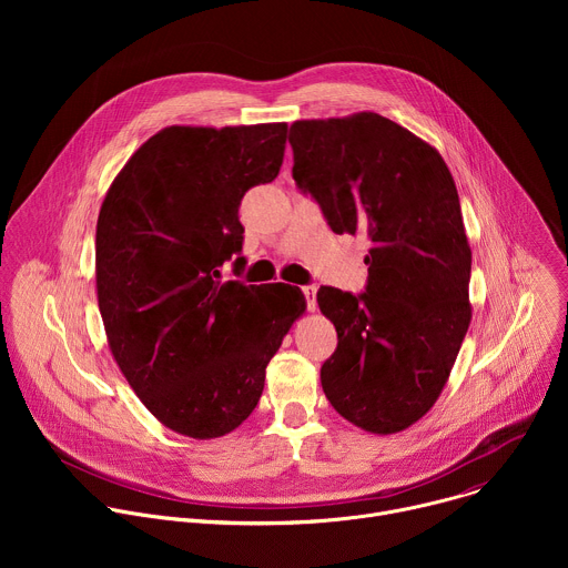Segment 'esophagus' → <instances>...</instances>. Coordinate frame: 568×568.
Instances as JSON below:
<instances>
[{
	"instance_id": "1",
	"label": "esophagus",
	"mask_w": 568,
	"mask_h": 568,
	"mask_svg": "<svg viewBox=\"0 0 568 568\" xmlns=\"http://www.w3.org/2000/svg\"><path fill=\"white\" fill-rule=\"evenodd\" d=\"M303 294H305L307 310L314 312V310H316V287H314V285H303Z\"/></svg>"
}]
</instances>
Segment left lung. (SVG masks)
Wrapping results in <instances>:
<instances>
[{
	"instance_id": "8db88e82",
	"label": "left lung",
	"mask_w": 568,
	"mask_h": 568,
	"mask_svg": "<svg viewBox=\"0 0 568 568\" xmlns=\"http://www.w3.org/2000/svg\"><path fill=\"white\" fill-rule=\"evenodd\" d=\"M287 139L296 189L335 233L371 245L364 292H316L337 328L323 393L366 432L407 429L434 407L471 318L454 178L436 148L375 112L296 121Z\"/></svg>"
}]
</instances>
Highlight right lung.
<instances>
[{
  "label": "right lung",
  "mask_w": 568,
  "mask_h": 568,
  "mask_svg": "<svg viewBox=\"0 0 568 568\" xmlns=\"http://www.w3.org/2000/svg\"><path fill=\"white\" fill-rule=\"evenodd\" d=\"M287 123L171 125L112 182L97 224V290L112 355L148 412L217 438L256 409L265 368L305 310L298 287L222 281L245 256L237 209L276 180Z\"/></svg>",
  "instance_id": "1"
}]
</instances>
